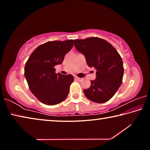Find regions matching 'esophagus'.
Returning <instances> with one entry per match:
<instances>
[{"label":"esophagus","mask_w":150,"mask_h":150,"mask_svg":"<svg viewBox=\"0 0 150 150\" xmlns=\"http://www.w3.org/2000/svg\"><path fill=\"white\" fill-rule=\"evenodd\" d=\"M75 79H77V80H78V81H81V80H82L83 79L82 78H80V77H75Z\"/></svg>","instance_id":"obj_1"}]
</instances>
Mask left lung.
<instances>
[{
    "label": "left lung",
    "mask_w": 150,
    "mask_h": 150,
    "mask_svg": "<svg viewBox=\"0 0 150 150\" xmlns=\"http://www.w3.org/2000/svg\"><path fill=\"white\" fill-rule=\"evenodd\" d=\"M75 47L85 55L90 67L96 70V79L91 87L83 90L88 99L97 103L108 101L115 95L122 82V59L110 43L100 38L75 40Z\"/></svg>",
    "instance_id": "8db88e82"
}]
</instances>
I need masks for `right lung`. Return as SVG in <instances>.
I'll list each match as a JSON object with an SVG mask.
<instances>
[{"instance_id":"add662e5","label":"right lung","mask_w":150,"mask_h":150,"mask_svg":"<svg viewBox=\"0 0 150 150\" xmlns=\"http://www.w3.org/2000/svg\"><path fill=\"white\" fill-rule=\"evenodd\" d=\"M73 40L47 42L38 47L26 63L24 76L28 87L43 104L57 105L69 94L74 77L72 75L57 74L54 67L63 62L65 54L73 47Z\"/></svg>"}]
</instances>
